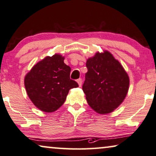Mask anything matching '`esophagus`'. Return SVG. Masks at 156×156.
Returning a JSON list of instances; mask_svg holds the SVG:
<instances>
[{"label":"esophagus","mask_w":156,"mask_h":156,"mask_svg":"<svg viewBox=\"0 0 156 156\" xmlns=\"http://www.w3.org/2000/svg\"><path fill=\"white\" fill-rule=\"evenodd\" d=\"M77 83H78V85H79V87H80L81 85H82V79H81V78L78 79V80H77Z\"/></svg>","instance_id":"1"}]
</instances>
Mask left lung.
<instances>
[{
  "instance_id": "obj_1",
  "label": "left lung",
  "mask_w": 156,
  "mask_h": 156,
  "mask_svg": "<svg viewBox=\"0 0 156 156\" xmlns=\"http://www.w3.org/2000/svg\"><path fill=\"white\" fill-rule=\"evenodd\" d=\"M83 90L89 106L100 115L112 112L128 93L129 77L110 52L105 50L87 59Z\"/></svg>"
}]
</instances>
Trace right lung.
<instances>
[{"mask_svg":"<svg viewBox=\"0 0 156 156\" xmlns=\"http://www.w3.org/2000/svg\"><path fill=\"white\" fill-rule=\"evenodd\" d=\"M64 56L55 54L37 63L25 77L28 97L41 111L53 112L62 106L70 89L78 87L70 79L71 68L64 63Z\"/></svg>","mask_w":156,"mask_h":156,"instance_id":"obj_1","label":"right lung"}]
</instances>
